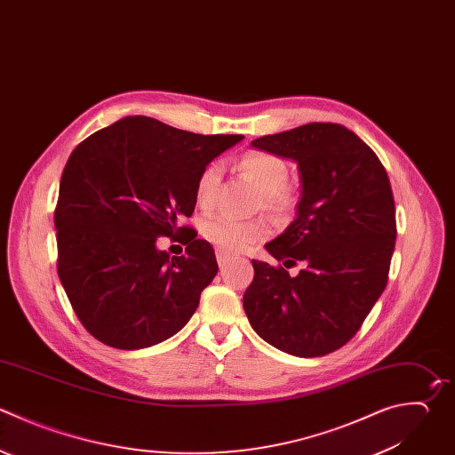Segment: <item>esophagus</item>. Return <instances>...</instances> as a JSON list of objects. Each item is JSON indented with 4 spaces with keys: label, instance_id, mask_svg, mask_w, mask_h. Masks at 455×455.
<instances>
[{
    "label": "esophagus",
    "instance_id": "obj_1",
    "mask_svg": "<svg viewBox=\"0 0 455 455\" xmlns=\"http://www.w3.org/2000/svg\"><path fill=\"white\" fill-rule=\"evenodd\" d=\"M235 259V256L231 254V252H228V251H224V249H217V261H219V265L220 267H226L229 261H233Z\"/></svg>",
    "mask_w": 455,
    "mask_h": 455
}]
</instances>
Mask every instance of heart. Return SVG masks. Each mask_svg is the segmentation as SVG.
Segmentation results:
<instances>
[{
  "label": "heart",
  "mask_w": 455,
  "mask_h": 455,
  "mask_svg": "<svg viewBox=\"0 0 455 455\" xmlns=\"http://www.w3.org/2000/svg\"><path fill=\"white\" fill-rule=\"evenodd\" d=\"M240 167L265 194V203L268 208L277 210L286 204L283 192L288 185V167L281 158L268 153L254 151L242 156ZM220 180L222 165L219 162H212L203 169L196 187V197L199 206L210 208L215 203ZM203 233L206 240L215 243L219 249L238 252L263 240L268 233V226L263 220H240L231 215L219 213L204 222Z\"/></svg>",
  "instance_id": "obj_1"
}]
</instances>
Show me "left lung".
<instances>
[{
    "label": "left lung",
    "instance_id": "8db88e82",
    "mask_svg": "<svg viewBox=\"0 0 455 455\" xmlns=\"http://www.w3.org/2000/svg\"><path fill=\"white\" fill-rule=\"evenodd\" d=\"M252 148L290 158L300 176L297 219L252 259L243 293L252 329L275 348L318 357L343 347L386 288L395 249V201L377 155L350 130L309 123ZM301 265L297 276L287 268Z\"/></svg>",
    "mask_w": 455,
    "mask_h": 455
}]
</instances>
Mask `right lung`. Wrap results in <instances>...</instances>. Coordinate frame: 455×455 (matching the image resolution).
Wrapping results in <instances>:
<instances>
[{"label":"right lung","mask_w":455,"mask_h":455,"mask_svg":"<svg viewBox=\"0 0 455 455\" xmlns=\"http://www.w3.org/2000/svg\"><path fill=\"white\" fill-rule=\"evenodd\" d=\"M242 135H199L124 117L87 137L60 180L59 277L82 325L101 343L137 350L185 327L217 275L213 247L181 219L194 213L203 169ZM188 245L158 251L156 238Z\"/></svg>","instance_id":"right-lung-1"}]
</instances>
